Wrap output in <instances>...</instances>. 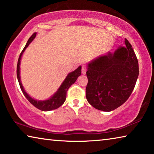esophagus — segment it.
I'll return each mask as SVG.
<instances>
[{
  "label": "esophagus",
  "mask_w": 154,
  "mask_h": 154,
  "mask_svg": "<svg viewBox=\"0 0 154 154\" xmlns=\"http://www.w3.org/2000/svg\"><path fill=\"white\" fill-rule=\"evenodd\" d=\"M86 72H87L86 66H85V65H82V74H86Z\"/></svg>",
  "instance_id": "1"
}]
</instances>
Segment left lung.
Here are the masks:
<instances>
[{"mask_svg":"<svg viewBox=\"0 0 154 154\" xmlns=\"http://www.w3.org/2000/svg\"><path fill=\"white\" fill-rule=\"evenodd\" d=\"M120 46L87 64L86 97L93 107L110 112L129 98L138 76V63L132 46L125 39Z\"/></svg>","mask_w":154,"mask_h":154,"instance_id":"obj_1","label":"left lung"}]
</instances>
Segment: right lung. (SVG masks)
<instances>
[{
  "label": "right lung",
  "instance_id": "obj_1",
  "mask_svg": "<svg viewBox=\"0 0 154 154\" xmlns=\"http://www.w3.org/2000/svg\"><path fill=\"white\" fill-rule=\"evenodd\" d=\"M37 35V32H35L32 35V36L30 37L28 40L26 46H24L23 50H22L21 53L20 54L18 60H17V78L18 80V82L20 85V87L21 88V90L26 99L29 101L31 104L36 107L38 109L42 110V111H50V110L57 109V108H59L63 103L65 102V100H66V95L67 91L69 88L71 87V85L74 84L77 80L78 77L81 75V66H79L76 69H75L74 72H70L67 75L65 78V79L60 85L59 89L54 94L52 95L51 97L48 98L46 100H35L34 98L31 97L30 95L27 94L25 91L24 88L22 86V84L21 82V79H20V61H21V58L22 54H23L26 48L29 46V45L33 41V39L35 38Z\"/></svg>",
  "mask_w": 154,
  "mask_h": 154
}]
</instances>
